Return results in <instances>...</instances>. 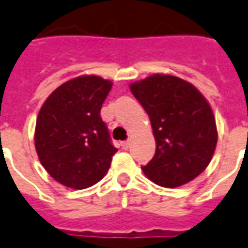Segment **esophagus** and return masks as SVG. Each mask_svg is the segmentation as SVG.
Wrapping results in <instances>:
<instances>
[{"mask_svg":"<svg viewBox=\"0 0 248 248\" xmlns=\"http://www.w3.org/2000/svg\"><path fill=\"white\" fill-rule=\"evenodd\" d=\"M121 147H123L124 150H128V148H129V140L121 141Z\"/></svg>","mask_w":248,"mask_h":248,"instance_id":"1","label":"esophagus"}]
</instances>
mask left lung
<instances>
[{
    "label": "left lung",
    "instance_id": "1",
    "mask_svg": "<svg viewBox=\"0 0 248 248\" xmlns=\"http://www.w3.org/2000/svg\"><path fill=\"white\" fill-rule=\"evenodd\" d=\"M129 89L148 114L156 143L143 173L165 187L190 182L209 165L217 143L216 121L205 97L174 75L154 74Z\"/></svg>",
    "mask_w": 248,
    "mask_h": 248
}]
</instances>
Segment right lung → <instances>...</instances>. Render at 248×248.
<instances>
[{
	"label": "right lung",
	"instance_id": "right-lung-1",
	"mask_svg": "<svg viewBox=\"0 0 248 248\" xmlns=\"http://www.w3.org/2000/svg\"><path fill=\"white\" fill-rule=\"evenodd\" d=\"M112 82L83 75L64 82L43 104L35 147L43 167L59 184L86 189L104 178L117 148L100 112Z\"/></svg>",
	"mask_w": 248,
	"mask_h": 248
}]
</instances>
